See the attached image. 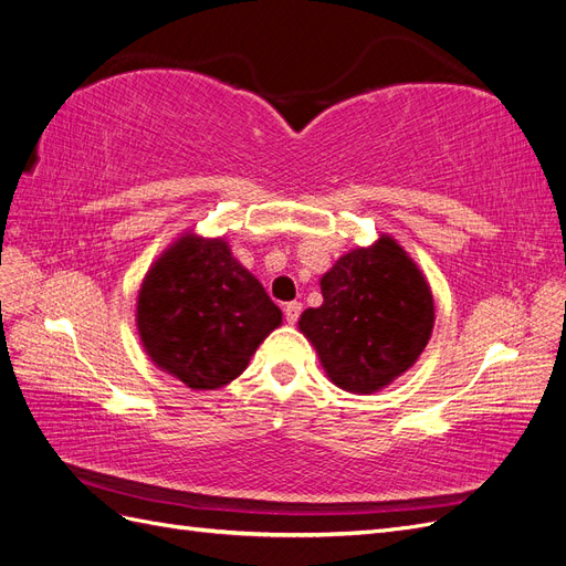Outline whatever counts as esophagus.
<instances>
[{"mask_svg":"<svg viewBox=\"0 0 566 566\" xmlns=\"http://www.w3.org/2000/svg\"><path fill=\"white\" fill-rule=\"evenodd\" d=\"M283 312H285V321L287 323H297V318L302 314V302H287L283 306Z\"/></svg>","mask_w":566,"mask_h":566,"instance_id":"34e87169","label":"esophagus"}]
</instances>
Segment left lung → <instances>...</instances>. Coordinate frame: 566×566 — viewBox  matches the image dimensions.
Wrapping results in <instances>:
<instances>
[{
    "label": "left lung",
    "mask_w": 566,
    "mask_h": 566,
    "mask_svg": "<svg viewBox=\"0 0 566 566\" xmlns=\"http://www.w3.org/2000/svg\"><path fill=\"white\" fill-rule=\"evenodd\" d=\"M321 293L323 304L297 325L339 389L380 391L418 361L432 337V290L391 235L342 254L323 273Z\"/></svg>",
    "instance_id": "1"
}]
</instances>
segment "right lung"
Here are the masks:
<instances>
[{"instance_id":"right-lung-1","label":"right lung","mask_w":566,"mask_h":566,"mask_svg":"<svg viewBox=\"0 0 566 566\" xmlns=\"http://www.w3.org/2000/svg\"><path fill=\"white\" fill-rule=\"evenodd\" d=\"M283 314L224 238L184 233L146 273L136 328L150 361L191 389L224 387Z\"/></svg>"}]
</instances>
